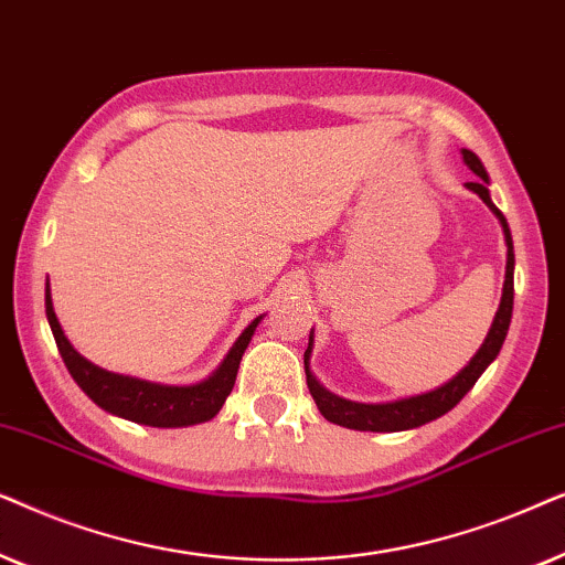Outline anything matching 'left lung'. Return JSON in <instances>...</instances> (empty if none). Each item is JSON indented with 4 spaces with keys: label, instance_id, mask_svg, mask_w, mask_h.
<instances>
[{
    "label": "left lung",
    "instance_id": "1",
    "mask_svg": "<svg viewBox=\"0 0 565 565\" xmlns=\"http://www.w3.org/2000/svg\"><path fill=\"white\" fill-rule=\"evenodd\" d=\"M462 162L478 175L476 183H468V188L472 193H478L480 201H483V204L495 214V220H499L503 230V243H507V274H503L501 302H499V310H495V318L491 322V330H488L483 345H480L476 356L468 361V366L457 372L455 377L445 382L441 387L428 390V393H420V395L397 397V401H387V403H359V401H345V397L330 393V390L322 387L318 377H315L310 370V356L315 349V330H310V343H307V351H305L307 387H310L312 401L318 403V411L330 420V424L353 428V431H408V428H418L428 424V420L445 416V413L452 411L455 405L470 393L480 374L491 366V361L499 356L503 338L509 333L511 310H514V243H511L507 216H503L491 201V191H488L491 178H488L483 162H480L478 154L470 152V149H462Z\"/></svg>",
    "mask_w": 565,
    "mask_h": 565
}]
</instances>
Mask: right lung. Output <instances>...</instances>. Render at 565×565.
I'll return each mask as SVG.
<instances>
[{
  "label": "right lung",
  "mask_w": 565,
  "mask_h": 565,
  "mask_svg": "<svg viewBox=\"0 0 565 565\" xmlns=\"http://www.w3.org/2000/svg\"><path fill=\"white\" fill-rule=\"evenodd\" d=\"M46 318L51 326V333L56 338L58 353H62L66 370L74 377V382L82 387L89 401L100 405L103 411L120 416L134 424L157 426V428H180V426H195L212 420L216 413L222 411L224 401H227L232 387H235L239 361L247 343L253 341L255 328L263 320L258 315L250 326H247L239 338L232 345L222 364L209 374L206 380L195 382V385H160V382H149L139 377H129V374H116L103 370V366L87 361L82 353L70 343L64 335L62 322H58L54 312V302H51V289L46 281Z\"/></svg>",
  "instance_id": "right-lung-1"
}]
</instances>
